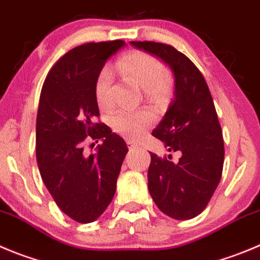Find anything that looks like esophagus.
Instances as JSON below:
<instances>
[{
	"label": "esophagus",
	"mask_w": 260,
	"mask_h": 260,
	"mask_svg": "<svg viewBox=\"0 0 260 260\" xmlns=\"http://www.w3.org/2000/svg\"><path fill=\"white\" fill-rule=\"evenodd\" d=\"M127 145H128V149H130V150H134V149H137V148H138V145L135 144L134 142H132V140H127Z\"/></svg>",
	"instance_id": "obj_1"
}]
</instances>
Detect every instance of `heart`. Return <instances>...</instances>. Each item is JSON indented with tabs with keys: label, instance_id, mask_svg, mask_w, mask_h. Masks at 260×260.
<instances>
[{
	"label": "heart",
	"instance_id": "heart-1",
	"mask_svg": "<svg viewBox=\"0 0 260 260\" xmlns=\"http://www.w3.org/2000/svg\"><path fill=\"white\" fill-rule=\"evenodd\" d=\"M117 70L125 78L137 84L149 97L165 93L167 80L165 78V66L157 57L144 52H132L120 58ZM111 84L112 71L103 68L95 80L94 94L97 103L106 108L111 105ZM152 121V116L145 111H116L110 118L112 128L117 134L128 139H138L147 130Z\"/></svg>",
	"mask_w": 260,
	"mask_h": 260
}]
</instances>
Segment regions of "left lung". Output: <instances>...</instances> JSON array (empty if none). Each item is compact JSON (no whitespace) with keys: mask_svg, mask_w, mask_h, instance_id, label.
<instances>
[{"mask_svg":"<svg viewBox=\"0 0 260 260\" xmlns=\"http://www.w3.org/2000/svg\"><path fill=\"white\" fill-rule=\"evenodd\" d=\"M130 43L160 58L175 76L174 100L152 135L181 157L172 162L171 154L160 158L149 152L150 197L171 218H194L211 200L223 169V138L211 91L199 69L170 44Z\"/></svg>","mask_w":260,"mask_h":260,"instance_id":"8db88e82","label":"left lung"}]
</instances>
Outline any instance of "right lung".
<instances>
[{
    "mask_svg": "<svg viewBox=\"0 0 260 260\" xmlns=\"http://www.w3.org/2000/svg\"><path fill=\"white\" fill-rule=\"evenodd\" d=\"M123 46V41H111L75 47L54 63L41 91L36 127L39 172L58 208L80 223L95 221L110 206L128 150L107 125L93 122L100 116L97 76ZM89 137L104 143L86 156L82 143Z\"/></svg>",
    "mask_w": 260,
    "mask_h": 260,
    "instance_id": "obj_1",
    "label": "right lung"
}]
</instances>
